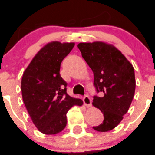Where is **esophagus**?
Masks as SVG:
<instances>
[{
    "label": "esophagus",
    "mask_w": 155,
    "mask_h": 155,
    "mask_svg": "<svg viewBox=\"0 0 155 155\" xmlns=\"http://www.w3.org/2000/svg\"><path fill=\"white\" fill-rule=\"evenodd\" d=\"M83 101H84V104H85L86 107H91L92 101L89 96H85L84 98H83Z\"/></svg>",
    "instance_id": "obj_1"
}]
</instances>
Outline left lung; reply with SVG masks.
<instances>
[{
  "label": "left lung",
  "instance_id": "8db88e82",
  "mask_svg": "<svg viewBox=\"0 0 155 155\" xmlns=\"http://www.w3.org/2000/svg\"><path fill=\"white\" fill-rule=\"evenodd\" d=\"M78 47L93 70L97 91L102 95L95 96L92 104L101 111L104 120L93 128L101 132L111 131L124 119L135 95L134 67L112 44L96 41L80 43Z\"/></svg>",
  "mask_w": 155,
  "mask_h": 155
}]
</instances>
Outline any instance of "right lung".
<instances>
[{"label": "right lung", "mask_w": 155, "mask_h": 155, "mask_svg": "<svg viewBox=\"0 0 155 155\" xmlns=\"http://www.w3.org/2000/svg\"><path fill=\"white\" fill-rule=\"evenodd\" d=\"M74 43L52 41L34 56L21 80L22 98L35 126L45 135H55L66 126V113L83 101L66 93V82L60 75L64 58Z\"/></svg>", "instance_id": "right-lung-1"}]
</instances>
